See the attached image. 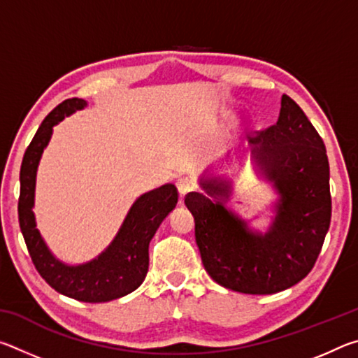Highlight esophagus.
<instances>
[{"label": "esophagus", "mask_w": 358, "mask_h": 358, "mask_svg": "<svg viewBox=\"0 0 358 358\" xmlns=\"http://www.w3.org/2000/svg\"><path fill=\"white\" fill-rule=\"evenodd\" d=\"M177 187H178V192H180V197H185L187 192L192 191V181L189 178H180L177 181Z\"/></svg>", "instance_id": "esophagus-1"}]
</instances>
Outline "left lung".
I'll return each mask as SVG.
<instances>
[{
    "mask_svg": "<svg viewBox=\"0 0 358 358\" xmlns=\"http://www.w3.org/2000/svg\"><path fill=\"white\" fill-rule=\"evenodd\" d=\"M250 150L254 169L278 194L266 232L226 207L232 181L224 177L205 173L199 180L205 194L189 192L185 203L213 281L235 292L268 295L295 286L316 264L330 227V167L322 138L287 94L276 124L251 137Z\"/></svg>",
    "mask_w": 358,
    "mask_h": 358,
    "instance_id": "8db88e82",
    "label": "left lung"
}]
</instances>
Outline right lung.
<instances>
[{"instance_id":"obj_1","label":"right lung","mask_w":358,"mask_h":358,"mask_svg":"<svg viewBox=\"0 0 358 358\" xmlns=\"http://www.w3.org/2000/svg\"><path fill=\"white\" fill-rule=\"evenodd\" d=\"M85 107L87 101L66 99L39 126L20 167L19 222L36 270L57 292L78 301L104 303L134 292L143 282L150 262V241L177 205L178 191L175 185L167 183L142 194L132 203L110 245L99 256L77 265L59 260L36 227V175L42 153L52 138L53 126Z\"/></svg>"}]
</instances>
